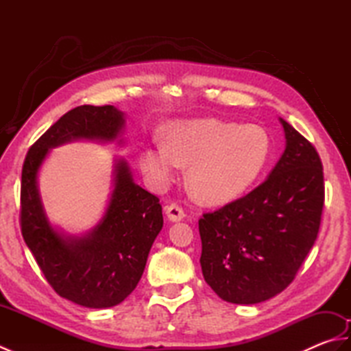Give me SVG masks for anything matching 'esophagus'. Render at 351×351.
Instances as JSON below:
<instances>
[{"label":"esophagus","mask_w":351,"mask_h":351,"mask_svg":"<svg viewBox=\"0 0 351 351\" xmlns=\"http://www.w3.org/2000/svg\"><path fill=\"white\" fill-rule=\"evenodd\" d=\"M164 211H166V214H167V219L170 221H173V223L175 221H181L185 217L182 208L180 205H176V204L167 205L166 208H164Z\"/></svg>","instance_id":"1"}]
</instances>
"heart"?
<instances>
[{"label":"heart","instance_id":"heart-1","mask_svg":"<svg viewBox=\"0 0 351 351\" xmlns=\"http://www.w3.org/2000/svg\"><path fill=\"white\" fill-rule=\"evenodd\" d=\"M164 145H147L138 154L140 169L156 190L187 167L185 184L199 204L220 206L253 189L273 156L270 134L261 125H240L215 117L178 121L162 132Z\"/></svg>","mask_w":351,"mask_h":351}]
</instances>
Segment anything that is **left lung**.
Segmentation results:
<instances>
[{"instance_id":"left-lung-1","label":"left lung","mask_w":351,"mask_h":351,"mask_svg":"<svg viewBox=\"0 0 351 351\" xmlns=\"http://www.w3.org/2000/svg\"><path fill=\"white\" fill-rule=\"evenodd\" d=\"M285 151L247 196L204 214L200 267L220 299L255 304L282 293L317 240L324 205L322 160L279 117Z\"/></svg>"}]
</instances>
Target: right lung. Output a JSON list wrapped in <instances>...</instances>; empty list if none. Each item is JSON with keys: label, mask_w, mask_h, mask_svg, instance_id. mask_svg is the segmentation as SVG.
I'll list each match as a JSON object with an SVG mask.
<instances>
[{"label": "right lung", "mask_w": 351, "mask_h": 351, "mask_svg": "<svg viewBox=\"0 0 351 351\" xmlns=\"http://www.w3.org/2000/svg\"><path fill=\"white\" fill-rule=\"evenodd\" d=\"M125 117L114 106L73 108L36 141L22 167V237L56 293L86 308L116 306L137 287L162 229L160 200L136 184L128 161L117 156L102 217L87 232L73 235L51 223L42 202L39 173L51 149L71 141L125 146Z\"/></svg>", "instance_id": "1"}]
</instances>
